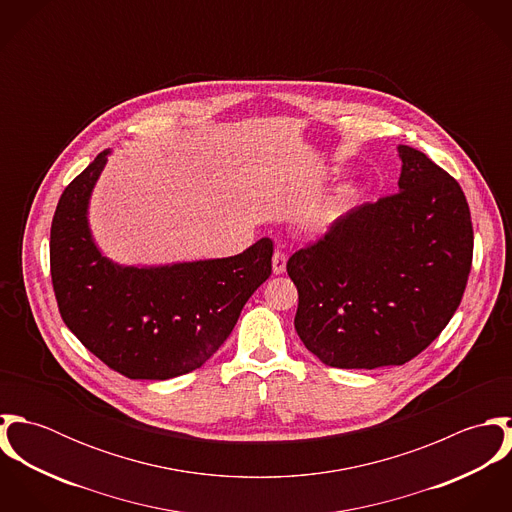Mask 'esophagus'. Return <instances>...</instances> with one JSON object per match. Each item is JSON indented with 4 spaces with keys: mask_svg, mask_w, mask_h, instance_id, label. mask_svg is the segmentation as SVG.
Returning <instances> with one entry per match:
<instances>
[{
    "mask_svg": "<svg viewBox=\"0 0 512 512\" xmlns=\"http://www.w3.org/2000/svg\"><path fill=\"white\" fill-rule=\"evenodd\" d=\"M286 262H288V256H286L282 250H276V252H274V258H272V270H274V274H284V272H286Z\"/></svg>",
    "mask_w": 512,
    "mask_h": 512,
    "instance_id": "esophagus-1",
    "label": "esophagus"
}]
</instances>
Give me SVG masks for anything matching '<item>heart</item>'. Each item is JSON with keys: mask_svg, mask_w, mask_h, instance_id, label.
<instances>
[{"mask_svg": "<svg viewBox=\"0 0 512 512\" xmlns=\"http://www.w3.org/2000/svg\"><path fill=\"white\" fill-rule=\"evenodd\" d=\"M355 193H357V189L353 185H343L339 195H337V203L339 205H349L355 199Z\"/></svg>", "mask_w": 512, "mask_h": 512, "instance_id": "1", "label": "heart"}]
</instances>
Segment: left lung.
I'll list each match as a JSON object with an SVG mask.
<instances>
[{"mask_svg":"<svg viewBox=\"0 0 512 512\" xmlns=\"http://www.w3.org/2000/svg\"><path fill=\"white\" fill-rule=\"evenodd\" d=\"M398 193L365 203L288 260L295 331L335 368L404 365L445 329L467 286L473 226L459 183L398 146Z\"/></svg>","mask_w":512,"mask_h":512,"instance_id":"obj_1","label":"left lung"}]
</instances>
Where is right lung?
Segmentation results:
<instances>
[{
  "mask_svg": "<svg viewBox=\"0 0 512 512\" xmlns=\"http://www.w3.org/2000/svg\"><path fill=\"white\" fill-rule=\"evenodd\" d=\"M104 149L59 199L51 224V278L76 339L104 365L134 380H167L205 365L232 333L248 297L272 274L274 244L242 254L122 266L106 258L88 226Z\"/></svg>",
  "mask_w": 512,
  "mask_h": 512,
  "instance_id": "1",
  "label": "right lung"
}]
</instances>
